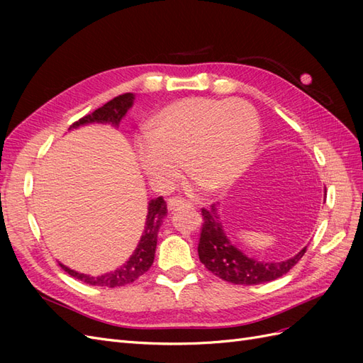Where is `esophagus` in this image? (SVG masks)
<instances>
[{"mask_svg": "<svg viewBox=\"0 0 363 363\" xmlns=\"http://www.w3.org/2000/svg\"><path fill=\"white\" fill-rule=\"evenodd\" d=\"M183 207H192V204L189 201L180 199V196H172V199L168 200V208L171 212L179 211V208H183Z\"/></svg>", "mask_w": 363, "mask_h": 363, "instance_id": "1", "label": "esophagus"}]
</instances>
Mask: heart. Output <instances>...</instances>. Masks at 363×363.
Returning a JSON list of instances; mask_svg holds the SVG:
<instances>
[{
  "label": "heart",
  "mask_w": 363,
  "mask_h": 363,
  "mask_svg": "<svg viewBox=\"0 0 363 363\" xmlns=\"http://www.w3.org/2000/svg\"><path fill=\"white\" fill-rule=\"evenodd\" d=\"M257 139V113L248 103L191 96L163 107L151 130L136 138V151L142 169L159 191L174 188L184 163L195 186L221 191L247 171Z\"/></svg>",
  "instance_id": "b5f03b06"
}]
</instances>
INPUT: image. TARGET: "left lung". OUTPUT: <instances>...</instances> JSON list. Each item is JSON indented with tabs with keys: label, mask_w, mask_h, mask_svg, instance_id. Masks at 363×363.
Wrapping results in <instances>:
<instances>
[{
	"label": "left lung",
	"mask_w": 363,
	"mask_h": 363,
	"mask_svg": "<svg viewBox=\"0 0 363 363\" xmlns=\"http://www.w3.org/2000/svg\"><path fill=\"white\" fill-rule=\"evenodd\" d=\"M203 227L199 242V256L203 265L216 277L235 284H260L276 280L289 272L304 256L307 247L298 255L283 262H259L248 257L227 238L218 207L213 203L201 208Z\"/></svg>",
	"instance_id": "1"
}]
</instances>
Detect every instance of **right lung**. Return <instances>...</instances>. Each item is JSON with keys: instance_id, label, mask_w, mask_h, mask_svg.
Returning <instances> with one entry per match:
<instances>
[{"instance_id": "1", "label": "right lung", "mask_w": 363, "mask_h": 363, "mask_svg": "<svg viewBox=\"0 0 363 363\" xmlns=\"http://www.w3.org/2000/svg\"><path fill=\"white\" fill-rule=\"evenodd\" d=\"M135 95L133 94H123L115 96L113 100L106 103L100 108H96L91 115H86L80 118L79 121L69 127L77 128L84 124H92V123H101V124H112L115 127L119 125L121 119H123L127 113L128 108L133 106ZM164 215H167V203H164L163 196H157V199L151 200L148 203V213H147V221L144 233L140 236V240L138 247L135 248L133 255L124 263L123 267L116 268L112 272L103 274V276L92 277L86 276V274L77 272L68 267L59 265L62 269L67 271L69 276L75 277L77 280H82L87 284H92V286H107V288H116V286H125V284L133 283L136 279L151 268L152 262H155V252L157 245V233L162 225V221Z\"/></svg>"}]
</instances>
